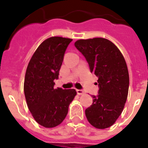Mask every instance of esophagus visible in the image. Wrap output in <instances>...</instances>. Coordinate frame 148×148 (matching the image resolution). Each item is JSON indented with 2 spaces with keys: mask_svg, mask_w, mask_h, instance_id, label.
I'll use <instances>...</instances> for the list:
<instances>
[{
  "mask_svg": "<svg viewBox=\"0 0 148 148\" xmlns=\"http://www.w3.org/2000/svg\"><path fill=\"white\" fill-rule=\"evenodd\" d=\"M77 93H78V95H84V90H77Z\"/></svg>",
  "mask_w": 148,
  "mask_h": 148,
  "instance_id": "34e87169",
  "label": "esophagus"
}]
</instances>
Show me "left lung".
I'll return each instance as SVG.
<instances>
[{"label":"left lung","mask_w":148,"mask_h":148,"mask_svg":"<svg viewBox=\"0 0 148 148\" xmlns=\"http://www.w3.org/2000/svg\"><path fill=\"white\" fill-rule=\"evenodd\" d=\"M75 46L99 78V95H92L86 117L97 129L110 127L121 114L127 98L129 73L125 58L112 41L103 38L80 39Z\"/></svg>","instance_id":"1"}]
</instances>
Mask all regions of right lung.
<instances>
[{"label":"right lung","mask_w":148,"mask_h":148,"mask_svg":"<svg viewBox=\"0 0 148 148\" xmlns=\"http://www.w3.org/2000/svg\"><path fill=\"white\" fill-rule=\"evenodd\" d=\"M72 40L58 36L46 39L27 66L23 84L27 104L34 119L44 127H55L64 120L77 94L74 89L54 88V80L58 78L65 51Z\"/></svg>","instance_id":"1"}]
</instances>
